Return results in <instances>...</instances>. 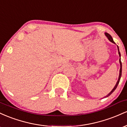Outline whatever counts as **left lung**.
<instances>
[{
	"instance_id": "left-lung-1",
	"label": "left lung",
	"mask_w": 127,
	"mask_h": 127,
	"mask_svg": "<svg viewBox=\"0 0 127 127\" xmlns=\"http://www.w3.org/2000/svg\"><path fill=\"white\" fill-rule=\"evenodd\" d=\"M104 34H105V35H106V37H107V39H109V41H110L111 42H112V43H115V44H116V43H115V42L114 41H113V38H112V36H110V34H109V33H104ZM117 47H118V54H119V57H120V59H119V63H120V70H119V75L118 80L117 82H116V85H115V86L114 87V88H113V90H112V91H110V93H109V94H107V95H106V96H105V97H109V95H111V94H112V93H113V91H114L115 90H116V87H118V85L119 81H120L121 78V75H122V63H121V53H120V52H119V47H118V45H117Z\"/></svg>"
}]
</instances>
